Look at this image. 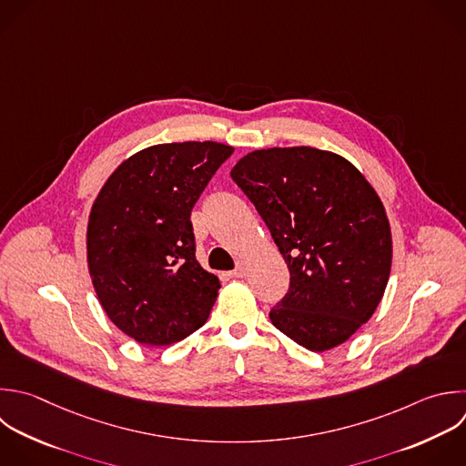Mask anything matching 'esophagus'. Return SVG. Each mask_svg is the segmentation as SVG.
<instances>
[{
	"label": "esophagus",
	"mask_w": 466,
	"mask_h": 466,
	"mask_svg": "<svg viewBox=\"0 0 466 466\" xmlns=\"http://www.w3.org/2000/svg\"><path fill=\"white\" fill-rule=\"evenodd\" d=\"M233 279H242L246 277V264L244 262H237V268L229 273Z\"/></svg>",
	"instance_id": "1"
}]
</instances>
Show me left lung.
I'll use <instances>...</instances> for the list:
<instances>
[{
    "instance_id": "1",
    "label": "left lung",
    "mask_w": 466,
    "mask_h": 466,
    "mask_svg": "<svg viewBox=\"0 0 466 466\" xmlns=\"http://www.w3.org/2000/svg\"><path fill=\"white\" fill-rule=\"evenodd\" d=\"M231 178L289 269L273 326L311 351L339 346L373 315L390 277L391 233L373 187L348 160L315 147L253 151Z\"/></svg>"
}]
</instances>
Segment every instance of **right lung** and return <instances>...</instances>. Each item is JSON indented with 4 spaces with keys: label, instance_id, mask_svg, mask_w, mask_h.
<instances>
[{
    "label": "right lung",
    "instance_id": "add662e5",
    "mask_svg": "<svg viewBox=\"0 0 466 466\" xmlns=\"http://www.w3.org/2000/svg\"><path fill=\"white\" fill-rule=\"evenodd\" d=\"M233 147L182 142L127 158L89 218L87 260L109 319L147 346H169L209 317L220 282L195 257L191 211Z\"/></svg>",
    "mask_w": 466,
    "mask_h": 466
}]
</instances>
